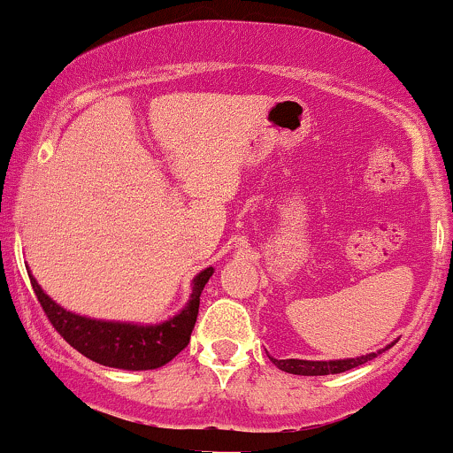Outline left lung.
<instances>
[{
    "mask_svg": "<svg viewBox=\"0 0 453 453\" xmlns=\"http://www.w3.org/2000/svg\"><path fill=\"white\" fill-rule=\"evenodd\" d=\"M389 347H385V349H389ZM379 353H368V355H362V357H350V359H334V362H308V359H273V357H269V359H272L278 368L284 370V372H288V374L323 377V374H340V372H347V370H350V368H357V365H362L365 362H370V359L377 357Z\"/></svg>",
    "mask_w": 453,
    "mask_h": 453,
    "instance_id": "left-lung-1",
    "label": "left lung"
}]
</instances>
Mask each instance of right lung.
Here are the masks:
<instances>
[{
  "label": "right lung",
  "mask_w": 453,
  "mask_h": 453,
  "mask_svg": "<svg viewBox=\"0 0 453 453\" xmlns=\"http://www.w3.org/2000/svg\"><path fill=\"white\" fill-rule=\"evenodd\" d=\"M211 273L213 267L196 273V278L192 280L190 302L186 303V308L169 321L158 325L98 321V319L81 317V314L68 312L59 303H55L40 288L32 272H29V280H32L35 297H38L50 325L81 355L96 364L109 365V368L154 370L169 364L190 342V334L195 329L196 314H199L201 293Z\"/></svg>",
  "instance_id": "right-lung-1"
}]
</instances>
